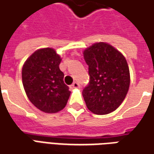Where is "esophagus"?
Wrapping results in <instances>:
<instances>
[{
    "instance_id": "esophagus-1",
    "label": "esophagus",
    "mask_w": 154,
    "mask_h": 154,
    "mask_svg": "<svg viewBox=\"0 0 154 154\" xmlns=\"http://www.w3.org/2000/svg\"><path fill=\"white\" fill-rule=\"evenodd\" d=\"M70 88H72V89H74V88H79V84L77 83V82H73L72 84L70 86Z\"/></svg>"
}]
</instances>
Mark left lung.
Wrapping results in <instances>:
<instances>
[{"label": "left lung", "mask_w": 154, "mask_h": 154, "mask_svg": "<svg viewBox=\"0 0 154 154\" xmlns=\"http://www.w3.org/2000/svg\"><path fill=\"white\" fill-rule=\"evenodd\" d=\"M90 81L82 91L86 105L97 115L110 113L125 98L130 85L128 65L123 55L105 42L83 51Z\"/></svg>", "instance_id": "obj_1"}]
</instances>
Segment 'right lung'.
Returning <instances> with one entry per match:
<instances>
[{
  "mask_svg": "<svg viewBox=\"0 0 154 154\" xmlns=\"http://www.w3.org/2000/svg\"><path fill=\"white\" fill-rule=\"evenodd\" d=\"M61 57L52 48L36 51L22 67V83L31 103L47 113H54L66 105L71 92L59 68Z\"/></svg>",
  "mask_w": 154,
  "mask_h": 154,
  "instance_id": "1",
  "label": "right lung"
}]
</instances>
